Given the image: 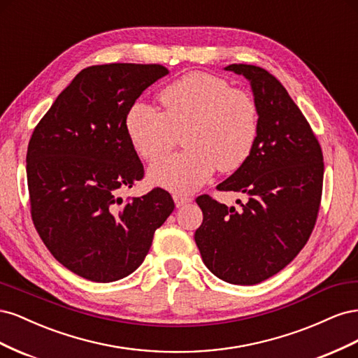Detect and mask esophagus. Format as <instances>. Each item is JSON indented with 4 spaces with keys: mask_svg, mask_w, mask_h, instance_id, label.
<instances>
[{
    "mask_svg": "<svg viewBox=\"0 0 358 358\" xmlns=\"http://www.w3.org/2000/svg\"><path fill=\"white\" fill-rule=\"evenodd\" d=\"M173 199H175V203H176L178 208H182V206H185V204L192 201V199L189 196H183V194H175Z\"/></svg>",
    "mask_w": 358,
    "mask_h": 358,
    "instance_id": "esophagus-1",
    "label": "esophagus"
}]
</instances>
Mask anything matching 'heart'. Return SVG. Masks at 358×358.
I'll return each instance as SVG.
<instances>
[{
	"mask_svg": "<svg viewBox=\"0 0 358 358\" xmlns=\"http://www.w3.org/2000/svg\"><path fill=\"white\" fill-rule=\"evenodd\" d=\"M161 113L136 103L127 113L125 131L140 158H164L183 133L187 150L149 170V179L173 192H189L216 169L230 173L251 155L258 136V107L252 95L227 80L192 71L158 94Z\"/></svg>",
	"mask_w": 358,
	"mask_h": 358,
	"instance_id": "1",
	"label": "heart"
}]
</instances>
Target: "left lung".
I'll return each mask as SVG.
<instances>
[{
	"label": "left lung",
	"instance_id": "left-lung-1",
	"mask_svg": "<svg viewBox=\"0 0 358 358\" xmlns=\"http://www.w3.org/2000/svg\"><path fill=\"white\" fill-rule=\"evenodd\" d=\"M251 82L258 136L251 155L220 191L248 196L241 209L197 197L203 222L194 239L203 263L225 282L254 285L280 272L306 245L320 210L322 150L306 117L267 70L231 64Z\"/></svg>",
	"mask_w": 358,
	"mask_h": 358
}]
</instances>
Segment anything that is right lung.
Instances as JSON below:
<instances>
[{
  "label": "right lung",
  "instance_id": "add662e5",
  "mask_svg": "<svg viewBox=\"0 0 358 358\" xmlns=\"http://www.w3.org/2000/svg\"><path fill=\"white\" fill-rule=\"evenodd\" d=\"M169 74L159 64L83 69L32 131L27 152L31 218L58 262L94 282H113L143 263L154 233L175 209L154 188L122 200L145 170L125 117L148 86Z\"/></svg>",
  "mask_w": 358,
  "mask_h": 358
}]
</instances>
